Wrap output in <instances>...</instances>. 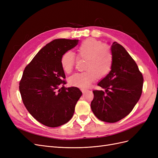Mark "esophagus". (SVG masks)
Here are the masks:
<instances>
[{
    "instance_id": "34e87169",
    "label": "esophagus",
    "mask_w": 158,
    "mask_h": 158,
    "mask_svg": "<svg viewBox=\"0 0 158 158\" xmlns=\"http://www.w3.org/2000/svg\"><path fill=\"white\" fill-rule=\"evenodd\" d=\"M82 93L84 94L85 93V92H86V89H82Z\"/></svg>"
}]
</instances>
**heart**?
<instances>
[{"label":"heart","instance_id":"heart-1","mask_svg":"<svg viewBox=\"0 0 158 158\" xmlns=\"http://www.w3.org/2000/svg\"><path fill=\"white\" fill-rule=\"evenodd\" d=\"M78 55L87 59L84 70L86 72L74 74L69 78V83L82 89L88 88L96 78H103L111 71L113 65V55L109 47L94 38L82 41L77 49ZM75 63L73 52H66L61 57L60 64L63 71L70 73Z\"/></svg>","mask_w":158,"mask_h":158}]
</instances>
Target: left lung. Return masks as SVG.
Returning <instances> with one entry per match:
<instances>
[{
	"instance_id": "obj_1",
	"label": "left lung",
	"mask_w": 158,
	"mask_h": 158,
	"mask_svg": "<svg viewBox=\"0 0 158 158\" xmlns=\"http://www.w3.org/2000/svg\"><path fill=\"white\" fill-rule=\"evenodd\" d=\"M111 51V70L98 84L105 92L93 91L91 108L99 120L116 123L135 107L141 96L144 79L135 61L121 45L113 42Z\"/></svg>"
}]
</instances>
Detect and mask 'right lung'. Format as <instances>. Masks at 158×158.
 I'll list each match as a JSON object with an SVG mask.
<instances>
[{"instance_id": "obj_1", "label": "right lung", "mask_w": 158, "mask_h": 158, "mask_svg": "<svg viewBox=\"0 0 158 158\" xmlns=\"http://www.w3.org/2000/svg\"><path fill=\"white\" fill-rule=\"evenodd\" d=\"M78 40H54L37 52L23 70L19 89L27 110L37 121L57 127L73 117L82 93L76 87L66 88L60 59L77 45Z\"/></svg>"}]
</instances>
